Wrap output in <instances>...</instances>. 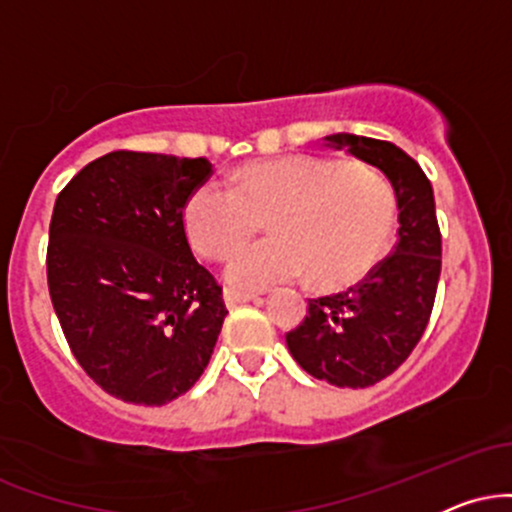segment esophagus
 Returning <instances> with one entry per match:
<instances>
[{
    "mask_svg": "<svg viewBox=\"0 0 512 512\" xmlns=\"http://www.w3.org/2000/svg\"><path fill=\"white\" fill-rule=\"evenodd\" d=\"M257 293H248V291H236V289H226L223 291V301H226L228 308H236L240 303L255 301Z\"/></svg>",
    "mask_w": 512,
    "mask_h": 512,
    "instance_id": "esophagus-1",
    "label": "esophagus"
}]
</instances>
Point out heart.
I'll use <instances>...</instances> for the list:
<instances>
[{
    "mask_svg": "<svg viewBox=\"0 0 512 512\" xmlns=\"http://www.w3.org/2000/svg\"><path fill=\"white\" fill-rule=\"evenodd\" d=\"M262 216L272 236L231 257L228 284L262 291L308 274L315 289H339L378 260L395 219V197L373 168L281 156L240 168L233 185L204 182L182 211L187 238L211 260L231 255L260 228Z\"/></svg>",
    "mask_w": 512,
    "mask_h": 512,
    "instance_id": "1",
    "label": "heart"
}]
</instances>
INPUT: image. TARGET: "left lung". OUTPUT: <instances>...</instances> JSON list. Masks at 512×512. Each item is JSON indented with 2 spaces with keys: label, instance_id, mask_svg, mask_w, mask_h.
I'll use <instances>...</instances> for the list:
<instances>
[{
  "label": "left lung",
  "instance_id": "obj_1",
  "mask_svg": "<svg viewBox=\"0 0 512 512\" xmlns=\"http://www.w3.org/2000/svg\"><path fill=\"white\" fill-rule=\"evenodd\" d=\"M327 144L380 168L397 197L395 252L366 279L332 296L308 298V313L286 346L298 366L337 387H370L407 361L424 337L440 279V228L431 180L383 139L332 134Z\"/></svg>",
  "mask_w": 512,
  "mask_h": 512
}]
</instances>
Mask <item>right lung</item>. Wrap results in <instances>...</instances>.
I'll list each match as a JSON object with an SVG mask.
<instances>
[{
    "mask_svg": "<svg viewBox=\"0 0 512 512\" xmlns=\"http://www.w3.org/2000/svg\"><path fill=\"white\" fill-rule=\"evenodd\" d=\"M211 173L207 158L110 151L57 195L52 305L79 366L122 402L161 407L185 395L219 339L223 289L182 221Z\"/></svg>",
    "mask_w": 512,
    "mask_h": 512,
    "instance_id": "obj_1",
    "label": "right lung"
}]
</instances>
